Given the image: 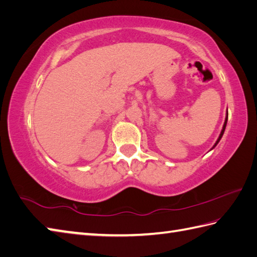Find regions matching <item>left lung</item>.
I'll return each mask as SVG.
<instances>
[{
    "mask_svg": "<svg viewBox=\"0 0 257 257\" xmlns=\"http://www.w3.org/2000/svg\"><path fill=\"white\" fill-rule=\"evenodd\" d=\"M226 122H227V113H226V117H225V121H224V124H223V128H222L221 133H220V136H219V139H218V141L215 142V144H214V146H213L212 148H214V147L216 146V144H218L219 142H220V140H221V138H222V135H223V133H224V130H225V126H226Z\"/></svg>",
    "mask_w": 257,
    "mask_h": 257,
    "instance_id": "8db88e82",
    "label": "left lung"
}]
</instances>
